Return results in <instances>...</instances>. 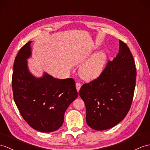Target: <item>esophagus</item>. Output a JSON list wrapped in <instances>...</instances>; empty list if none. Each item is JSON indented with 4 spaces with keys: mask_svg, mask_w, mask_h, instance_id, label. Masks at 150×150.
Segmentation results:
<instances>
[{
    "mask_svg": "<svg viewBox=\"0 0 150 150\" xmlns=\"http://www.w3.org/2000/svg\"><path fill=\"white\" fill-rule=\"evenodd\" d=\"M81 84H80L79 83H76V90H77L78 92H79L80 88H81Z\"/></svg>",
    "mask_w": 150,
    "mask_h": 150,
    "instance_id": "obj_1",
    "label": "esophagus"
}]
</instances>
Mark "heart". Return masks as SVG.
Segmentation results:
<instances>
[{"mask_svg":"<svg viewBox=\"0 0 150 150\" xmlns=\"http://www.w3.org/2000/svg\"><path fill=\"white\" fill-rule=\"evenodd\" d=\"M108 60L107 54L99 52L91 57L79 70V76L86 81H93L101 75Z\"/></svg>","mask_w":150,"mask_h":150,"instance_id":"obj_1","label":"heart"}]
</instances>
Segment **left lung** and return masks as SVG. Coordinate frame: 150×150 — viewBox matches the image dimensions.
<instances>
[{"mask_svg":"<svg viewBox=\"0 0 150 150\" xmlns=\"http://www.w3.org/2000/svg\"><path fill=\"white\" fill-rule=\"evenodd\" d=\"M118 53L109 61L96 79L79 90L85 102L86 121L96 130L115 127L125 117L133 100L136 69L132 53L125 42L119 41Z\"/></svg>","mask_w":150,"mask_h":150,"instance_id":"8db88e82","label":"left lung"}]
</instances>
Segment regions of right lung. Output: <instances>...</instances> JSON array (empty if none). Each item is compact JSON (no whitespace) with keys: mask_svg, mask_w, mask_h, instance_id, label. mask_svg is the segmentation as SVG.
I'll use <instances>...</instances> for the list:
<instances>
[{"mask_svg":"<svg viewBox=\"0 0 150 150\" xmlns=\"http://www.w3.org/2000/svg\"><path fill=\"white\" fill-rule=\"evenodd\" d=\"M31 42L21 47L14 60V100L21 116L32 128L52 132L62 125L65 111L78 94L72 78H54L46 72L37 78L29 71L27 59L32 55Z\"/></svg>","mask_w":150,"mask_h":150,"instance_id":"add662e5","label":"right lung"}]
</instances>
